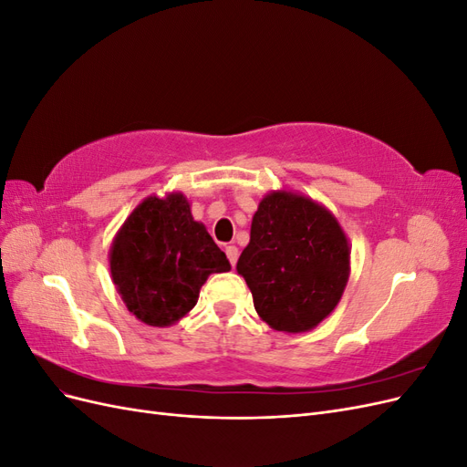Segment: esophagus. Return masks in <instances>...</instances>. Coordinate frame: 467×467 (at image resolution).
I'll return each mask as SVG.
<instances>
[{"mask_svg": "<svg viewBox=\"0 0 467 467\" xmlns=\"http://www.w3.org/2000/svg\"><path fill=\"white\" fill-rule=\"evenodd\" d=\"M225 255H228V259H230V263H232V266H235V263H237V247L235 245H228L225 247Z\"/></svg>", "mask_w": 467, "mask_h": 467, "instance_id": "1", "label": "esophagus"}]
</instances>
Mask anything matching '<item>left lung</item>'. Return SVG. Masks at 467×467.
Here are the masks:
<instances>
[{
    "mask_svg": "<svg viewBox=\"0 0 467 467\" xmlns=\"http://www.w3.org/2000/svg\"><path fill=\"white\" fill-rule=\"evenodd\" d=\"M259 317L276 331L306 333L341 302L350 245L333 212L306 194L271 191L237 261Z\"/></svg>",
    "mask_w": 467,
    "mask_h": 467,
    "instance_id": "obj_1",
    "label": "left lung"
}]
</instances>
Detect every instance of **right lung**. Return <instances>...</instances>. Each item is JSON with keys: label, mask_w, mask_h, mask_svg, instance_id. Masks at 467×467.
I'll return each instance as SVG.
<instances>
[{"label": "right lung", "mask_w": 467, "mask_h": 467, "mask_svg": "<svg viewBox=\"0 0 467 467\" xmlns=\"http://www.w3.org/2000/svg\"><path fill=\"white\" fill-rule=\"evenodd\" d=\"M109 266L129 312L151 327L185 317L206 278L232 268L182 192L140 202L112 239Z\"/></svg>", "instance_id": "1"}]
</instances>
